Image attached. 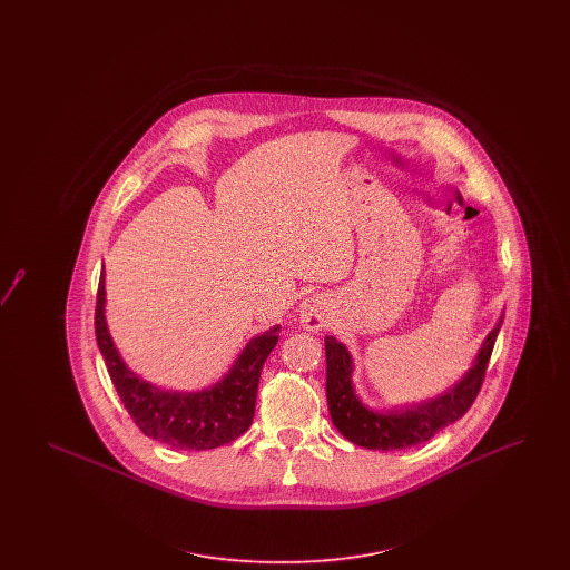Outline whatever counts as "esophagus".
Returning a JSON list of instances; mask_svg holds the SVG:
<instances>
[{"label": "esophagus", "instance_id": "obj_1", "mask_svg": "<svg viewBox=\"0 0 570 570\" xmlns=\"http://www.w3.org/2000/svg\"><path fill=\"white\" fill-rule=\"evenodd\" d=\"M326 303L321 297L303 298L298 303V318L301 325L307 331H318L325 325Z\"/></svg>", "mask_w": 570, "mask_h": 570}]
</instances>
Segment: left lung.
I'll use <instances>...</instances> for the list:
<instances>
[{"instance_id":"8db88e82","label":"left lung","mask_w":570,"mask_h":570,"mask_svg":"<svg viewBox=\"0 0 570 570\" xmlns=\"http://www.w3.org/2000/svg\"><path fill=\"white\" fill-rule=\"evenodd\" d=\"M502 318L504 314L483 340L470 370L453 386L425 402L382 410L363 404L354 391L353 356L337 337L325 335L326 404L333 425L356 446L372 451H395L428 442L435 432L461 419L476 400Z\"/></svg>"}]
</instances>
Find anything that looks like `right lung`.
<instances>
[{
  "instance_id": "obj_1",
  "label": "right lung",
  "mask_w": 570,
  "mask_h": 570,
  "mask_svg": "<svg viewBox=\"0 0 570 570\" xmlns=\"http://www.w3.org/2000/svg\"><path fill=\"white\" fill-rule=\"evenodd\" d=\"M105 267L96 297V342L110 380L138 430L170 449L207 451L245 434L254 419L261 370L279 340V325L252 337L230 370L212 386L168 391L132 372L117 351L107 325Z\"/></svg>"
}]
</instances>
